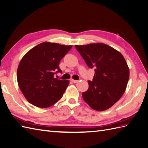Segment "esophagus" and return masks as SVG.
<instances>
[{"mask_svg": "<svg viewBox=\"0 0 148 148\" xmlns=\"http://www.w3.org/2000/svg\"><path fill=\"white\" fill-rule=\"evenodd\" d=\"M70 81H71V82H72V83H74L78 82V80H75V79H71Z\"/></svg>", "mask_w": 148, "mask_h": 148, "instance_id": "1", "label": "esophagus"}]
</instances>
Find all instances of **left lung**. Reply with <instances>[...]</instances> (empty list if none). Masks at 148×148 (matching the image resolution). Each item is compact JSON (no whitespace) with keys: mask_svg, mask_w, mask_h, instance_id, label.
I'll list each match as a JSON object with an SVG mask.
<instances>
[{"mask_svg":"<svg viewBox=\"0 0 148 148\" xmlns=\"http://www.w3.org/2000/svg\"><path fill=\"white\" fill-rule=\"evenodd\" d=\"M75 48L89 68L95 70L89 88L83 92L84 101L98 111L108 109L122 96L129 79L130 71L121 53L106 44H90Z\"/></svg>","mask_w":148,"mask_h":148,"instance_id":"8db88e82","label":"left lung"}]
</instances>
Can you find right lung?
I'll use <instances>...</instances> for the list:
<instances>
[{
	"mask_svg": "<svg viewBox=\"0 0 148 148\" xmlns=\"http://www.w3.org/2000/svg\"><path fill=\"white\" fill-rule=\"evenodd\" d=\"M71 47L42 42L22 58L17 70V81L21 91L31 104L47 108L62 97L69 82L57 79L55 75L62 73L59 63Z\"/></svg>",
	"mask_w": 148,
	"mask_h": 148,
	"instance_id": "1",
	"label": "right lung"
}]
</instances>
